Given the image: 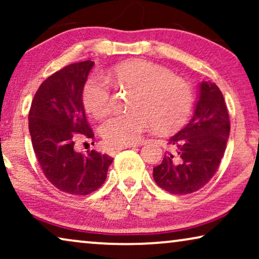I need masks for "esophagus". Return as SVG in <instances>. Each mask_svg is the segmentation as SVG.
Wrapping results in <instances>:
<instances>
[{
    "label": "esophagus",
    "mask_w": 259,
    "mask_h": 259,
    "mask_svg": "<svg viewBox=\"0 0 259 259\" xmlns=\"http://www.w3.org/2000/svg\"><path fill=\"white\" fill-rule=\"evenodd\" d=\"M133 146H136V145H123V146L113 147V148H112V151H111V153H112V154H114V153H118L119 151H121V150H125V148H128V147H133Z\"/></svg>",
    "instance_id": "1"
}]
</instances>
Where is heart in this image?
Segmentation results:
<instances>
[{
  "instance_id": "obj_1",
  "label": "heart",
  "mask_w": 259,
  "mask_h": 259,
  "mask_svg": "<svg viewBox=\"0 0 259 259\" xmlns=\"http://www.w3.org/2000/svg\"><path fill=\"white\" fill-rule=\"evenodd\" d=\"M111 76L119 83L137 88L128 112L116 113L106 120L101 132L106 143L123 146L137 143L145 132L158 128L164 132L179 128L189 118L193 94L185 80L166 67L146 60H132L116 66ZM83 105L91 114L102 118L112 106V90L101 75L88 79L83 88Z\"/></svg>"
}]
</instances>
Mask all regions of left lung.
I'll list each match as a JSON object with an SVG mask.
<instances>
[{
    "instance_id": "8db88e82",
    "label": "left lung",
    "mask_w": 259,
    "mask_h": 259,
    "mask_svg": "<svg viewBox=\"0 0 259 259\" xmlns=\"http://www.w3.org/2000/svg\"><path fill=\"white\" fill-rule=\"evenodd\" d=\"M230 119L215 83L203 81L192 119L168 139L172 152L153 168L159 187L172 194L196 192L210 182L224 155Z\"/></svg>"
}]
</instances>
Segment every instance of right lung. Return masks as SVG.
I'll use <instances>...</instances> for the list:
<instances>
[{
  "label": "right lung",
  "instance_id": "add662e5",
  "mask_svg": "<svg viewBox=\"0 0 259 259\" xmlns=\"http://www.w3.org/2000/svg\"><path fill=\"white\" fill-rule=\"evenodd\" d=\"M94 62L72 63L47 77L31 101L28 121L31 144L46 178L62 192L86 196L105 183L113 158L75 150L79 137L94 139L82 92Z\"/></svg>",
  "mask_w": 259,
  "mask_h": 259
}]
</instances>
